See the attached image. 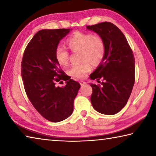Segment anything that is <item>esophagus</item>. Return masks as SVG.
Returning <instances> with one entry per match:
<instances>
[{"instance_id":"34e87169","label":"esophagus","mask_w":156,"mask_h":156,"mask_svg":"<svg viewBox=\"0 0 156 156\" xmlns=\"http://www.w3.org/2000/svg\"><path fill=\"white\" fill-rule=\"evenodd\" d=\"M80 85H81L82 87L86 85V84H87V83H85V82H84V81H83V80L80 81Z\"/></svg>"}]
</instances>
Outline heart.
<instances>
[{"mask_svg": "<svg viewBox=\"0 0 156 156\" xmlns=\"http://www.w3.org/2000/svg\"><path fill=\"white\" fill-rule=\"evenodd\" d=\"M67 43L72 51H80L81 63L72 66L69 74L77 79L84 78L91 70V64L98 65L105 55L106 47L104 40L98 34L75 31L67 39ZM54 56L56 61L62 67L67 66L69 59V53L65 47H56Z\"/></svg>", "mask_w": 156, "mask_h": 156, "instance_id": "heart-1", "label": "heart"}]
</instances>
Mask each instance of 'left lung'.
<instances>
[{
	"label": "left lung",
	"instance_id": "left-lung-1",
	"mask_svg": "<svg viewBox=\"0 0 156 156\" xmlns=\"http://www.w3.org/2000/svg\"><path fill=\"white\" fill-rule=\"evenodd\" d=\"M87 28L104 40L106 51L98 67L90 75L91 80L102 86L90 84L93 89L91 102L95 110L105 115H113L125 106L135 83V58L125 35L109 22H103Z\"/></svg>",
	"mask_w": 156,
	"mask_h": 156
}]
</instances>
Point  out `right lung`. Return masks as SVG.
Instances as JSON below:
<instances>
[{
    "instance_id": "obj_1",
    "label": "right lung",
    "mask_w": 156,
    "mask_h": 156,
    "mask_svg": "<svg viewBox=\"0 0 156 156\" xmlns=\"http://www.w3.org/2000/svg\"><path fill=\"white\" fill-rule=\"evenodd\" d=\"M69 31L58 29L38 31L26 47L21 63V75L29 100L43 118L53 122L72 115L73 101L80 87L79 83L68 78L54 56L60 41ZM60 80L66 81L64 88L55 85Z\"/></svg>"
}]
</instances>
